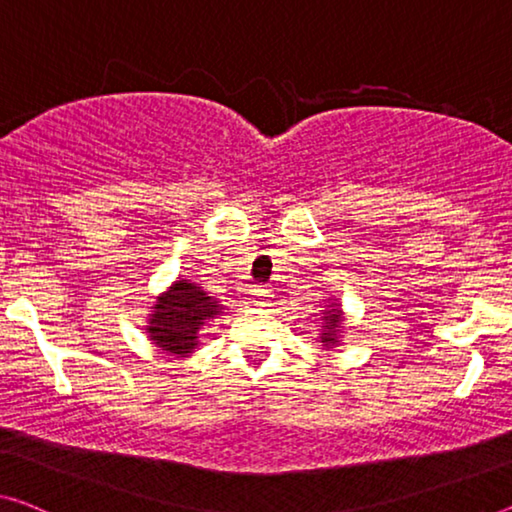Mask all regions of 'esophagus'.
<instances>
[{
    "mask_svg": "<svg viewBox=\"0 0 512 512\" xmlns=\"http://www.w3.org/2000/svg\"><path fill=\"white\" fill-rule=\"evenodd\" d=\"M255 305V308H266L269 303V289H253V301H250Z\"/></svg>",
    "mask_w": 512,
    "mask_h": 512,
    "instance_id": "1",
    "label": "esophagus"
}]
</instances>
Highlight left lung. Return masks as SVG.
<instances>
[{
  "mask_svg": "<svg viewBox=\"0 0 512 512\" xmlns=\"http://www.w3.org/2000/svg\"><path fill=\"white\" fill-rule=\"evenodd\" d=\"M319 315H322V329H319L317 342H322V349L333 352L342 342V333H345V312H342L338 299H329L324 310H319Z\"/></svg>",
  "mask_w": 512,
  "mask_h": 512,
  "instance_id": "8db88e82",
  "label": "left lung"
}]
</instances>
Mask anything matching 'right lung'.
Listing matches in <instances>:
<instances>
[{
    "instance_id": "add662e5",
    "label": "right lung",
    "mask_w": 512,
    "mask_h": 512,
    "mask_svg": "<svg viewBox=\"0 0 512 512\" xmlns=\"http://www.w3.org/2000/svg\"><path fill=\"white\" fill-rule=\"evenodd\" d=\"M225 305L216 296L188 278L174 280L160 292L147 315L144 333L151 345L167 356L188 358L200 347V338L213 319L223 315Z\"/></svg>"
}]
</instances>
